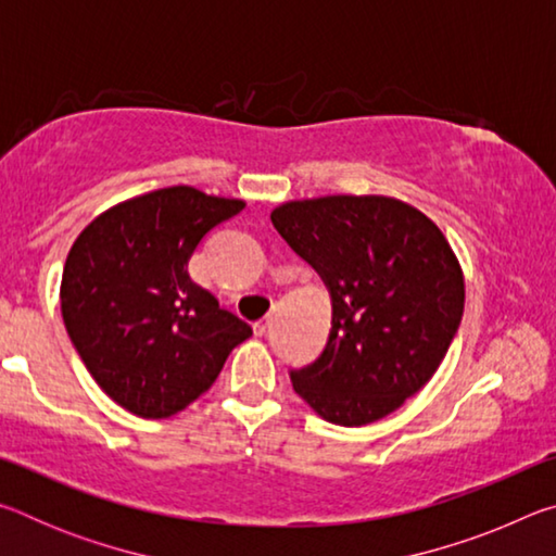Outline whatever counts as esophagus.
<instances>
[{"instance_id":"esophagus-1","label":"esophagus","mask_w":556,"mask_h":556,"mask_svg":"<svg viewBox=\"0 0 556 556\" xmlns=\"http://www.w3.org/2000/svg\"><path fill=\"white\" fill-rule=\"evenodd\" d=\"M252 328H255V333H257V336H265V333H267V328H269V321H267V318H262V321H257V324L252 326Z\"/></svg>"}]
</instances>
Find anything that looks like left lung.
Masks as SVG:
<instances>
[{"mask_svg":"<svg viewBox=\"0 0 556 556\" xmlns=\"http://www.w3.org/2000/svg\"><path fill=\"white\" fill-rule=\"evenodd\" d=\"M331 291V333L291 384L318 417L363 427L417 394L464 316V271L444 232L390 195H321L271 211Z\"/></svg>","mask_w":556,"mask_h":556,"instance_id":"obj_1","label":"left lung"}]
</instances>
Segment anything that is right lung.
Here are the masks:
<instances>
[{
  "label": "right lung",
  "mask_w": 556,
  "mask_h": 556,
  "mask_svg": "<svg viewBox=\"0 0 556 556\" xmlns=\"http://www.w3.org/2000/svg\"><path fill=\"white\" fill-rule=\"evenodd\" d=\"M244 201L168 186L100 213L68 252L61 312L102 392L144 419L186 409L252 336L188 277V260Z\"/></svg>",
  "instance_id": "1"
}]
</instances>
